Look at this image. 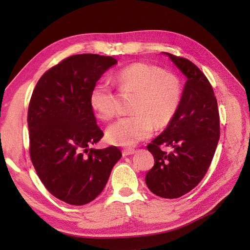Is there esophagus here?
<instances>
[{"mask_svg": "<svg viewBox=\"0 0 250 250\" xmlns=\"http://www.w3.org/2000/svg\"><path fill=\"white\" fill-rule=\"evenodd\" d=\"M136 151L134 150V149H132V148H126V149H124L123 150V156H128V155H132V154H134Z\"/></svg>", "mask_w": 250, "mask_h": 250, "instance_id": "obj_1", "label": "esophagus"}]
</instances>
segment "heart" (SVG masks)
<instances>
[{
	"mask_svg": "<svg viewBox=\"0 0 250 250\" xmlns=\"http://www.w3.org/2000/svg\"><path fill=\"white\" fill-rule=\"evenodd\" d=\"M116 83L122 93L135 92L132 116L119 120L106 130L107 141L118 146H134L150 137L155 127L161 129L175 117L182 90L178 77L149 63H135L122 68L116 74ZM90 105L103 121L118 113L116 94L110 85L98 82L91 90Z\"/></svg>",
	"mask_w": 250,
	"mask_h": 250,
	"instance_id": "obj_1",
	"label": "heart"
}]
</instances>
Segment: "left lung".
Masks as SVG:
<instances>
[{"mask_svg":"<svg viewBox=\"0 0 250 250\" xmlns=\"http://www.w3.org/2000/svg\"><path fill=\"white\" fill-rule=\"evenodd\" d=\"M187 82L177 113L167 129L148 145L154 167L146 175L150 190L177 199L199 184L207 173L219 135L217 100L206 75L189 60L167 53ZM162 145L172 152L161 149Z\"/></svg>","mask_w":250,"mask_h":250,"instance_id":"obj_1","label":"left lung"}]
</instances>
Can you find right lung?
<instances>
[{"label": "right lung", "instance_id": "obj_1", "mask_svg": "<svg viewBox=\"0 0 250 250\" xmlns=\"http://www.w3.org/2000/svg\"><path fill=\"white\" fill-rule=\"evenodd\" d=\"M117 64L113 57L74 55L38 81L28 109L30 157L47 190L72 206L95 200L122 153L117 147L89 149L103 132L90 105L101 75Z\"/></svg>", "mask_w": 250, "mask_h": 250}]
</instances>
